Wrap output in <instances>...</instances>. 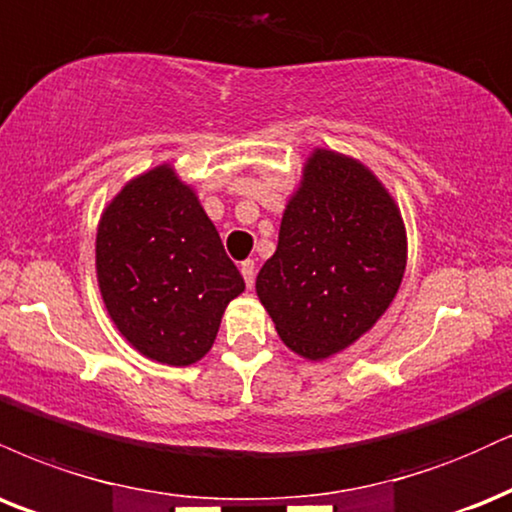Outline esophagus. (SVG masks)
I'll return each mask as SVG.
<instances>
[{
    "label": "esophagus",
    "mask_w": 512,
    "mask_h": 512,
    "mask_svg": "<svg viewBox=\"0 0 512 512\" xmlns=\"http://www.w3.org/2000/svg\"><path fill=\"white\" fill-rule=\"evenodd\" d=\"M240 274H243L245 286H248V288L255 286V262H252V260L240 262Z\"/></svg>",
    "instance_id": "1"
}]
</instances>
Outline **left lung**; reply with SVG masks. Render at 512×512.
<instances>
[{
    "label": "left lung",
    "mask_w": 512,
    "mask_h": 512,
    "mask_svg": "<svg viewBox=\"0 0 512 512\" xmlns=\"http://www.w3.org/2000/svg\"><path fill=\"white\" fill-rule=\"evenodd\" d=\"M405 260L403 219L379 178L355 159L315 150L255 288L281 341L324 360L384 315Z\"/></svg>",
    "instance_id": "1"
}]
</instances>
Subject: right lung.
Wrapping results in <instances>:
<instances>
[{
  "mask_svg": "<svg viewBox=\"0 0 512 512\" xmlns=\"http://www.w3.org/2000/svg\"><path fill=\"white\" fill-rule=\"evenodd\" d=\"M97 281L116 329L150 360L186 367L217 338L245 281L197 195L169 164L128 181L97 229Z\"/></svg>",
  "mask_w": 512,
  "mask_h": 512,
  "instance_id": "1",
  "label": "right lung"
}]
</instances>
